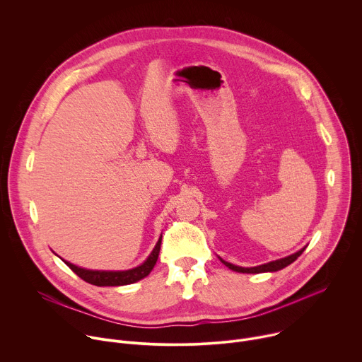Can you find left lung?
Listing matches in <instances>:
<instances>
[{"label": "left lung", "instance_id": "obj_1", "mask_svg": "<svg viewBox=\"0 0 362 362\" xmlns=\"http://www.w3.org/2000/svg\"><path fill=\"white\" fill-rule=\"evenodd\" d=\"M306 247V246H305ZM305 247H302L300 250L289 255V256H285L282 257V259H276V261H272V262H268V264H264V265H259V267H253V268H242V267H236L233 264H229L226 261H223L222 257H219L221 262L223 265H226L229 269L235 271V272H242V274H262V272H276V271H281L284 269L285 267L291 265L293 261H296L298 257L302 255V252L305 250Z\"/></svg>", "mask_w": 362, "mask_h": 362}]
</instances>
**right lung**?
Here are the masks:
<instances>
[{
  "label": "right lung",
  "instance_id": "add662e5",
  "mask_svg": "<svg viewBox=\"0 0 362 362\" xmlns=\"http://www.w3.org/2000/svg\"><path fill=\"white\" fill-rule=\"evenodd\" d=\"M160 245H162V236L159 238L156 246H154V249L151 250L147 259L141 265H139L133 269H129V271H91V269H84V268L76 267L64 259L63 261L76 275H78L83 281L91 284V285H95V286L130 285V284H134V282L146 278L151 272V269L158 262Z\"/></svg>",
  "mask_w": 362,
  "mask_h": 362
}]
</instances>
